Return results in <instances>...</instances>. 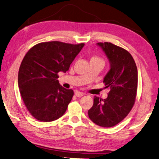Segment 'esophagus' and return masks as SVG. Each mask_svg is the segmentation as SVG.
<instances>
[{
  "label": "esophagus",
  "mask_w": 159,
  "mask_h": 159,
  "mask_svg": "<svg viewBox=\"0 0 159 159\" xmlns=\"http://www.w3.org/2000/svg\"><path fill=\"white\" fill-rule=\"evenodd\" d=\"M75 95H76V97H82V96L84 95V93L82 92H75Z\"/></svg>",
  "instance_id": "esophagus-1"
}]
</instances>
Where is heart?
<instances>
[{
    "label": "heart",
    "mask_w": 159,
    "mask_h": 159,
    "mask_svg": "<svg viewBox=\"0 0 159 159\" xmlns=\"http://www.w3.org/2000/svg\"><path fill=\"white\" fill-rule=\"evenodd\" d=\"M91 61H101V62H103V61H102V60H101L99 58H98V57H96V56L92 57V58H91Z\"/></svg>",
    "instance_id": "1"
}]
</instances>
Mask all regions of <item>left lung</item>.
Wrapping results in <instances>:
<instances>
[{
  "label": "left lung",
  "instance_id": "8db88e82",
  "mask_svg": "<svg viewBox=\"0 0 159 159\" xmlns=\"http://www.w3.org/2000/svg\"><path fill=\"white\" fill-rule=\"evenodd\" d=\"M110 63L103 78L110 88L106 99L94 97L88 115L93 123L104 127L115 126L131 111L136 98L138 74L133 58L128 51L108 42L97 43Z\"/></svg>",
  "mask_w": 159,
  "mask_h": 159
}]
</instances>
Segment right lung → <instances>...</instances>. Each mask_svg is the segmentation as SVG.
I'll list each match as a JSON object with an SVG mask.
<instances>
[{"label": "right lung", "mask_w": 159, "mask_h": 159, "mask_svg": "<svg viewBox=\"0 0 159 159\" xmlns=\"http://www.w3.org/2000/svg\"><path fill=\"white\" fill-rule=\"evenodd\" d=\"M84 46L50 41L36 44L26 54L18 72V87L34 118L51 122L66 113L74 92L60 85L58 73L68 71Z\"/></svg>", "instance_id": "obj_1"}]
</instances>
